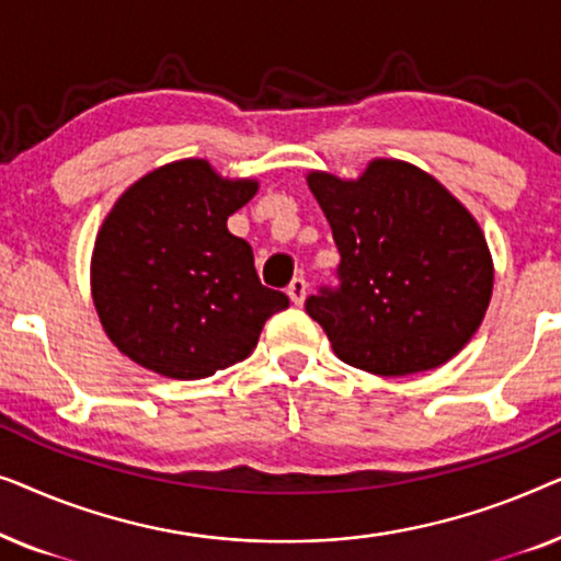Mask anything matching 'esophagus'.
I'll return each mask as SVG.
<instances>
[{
  "mask_svg": "<svg viewBox=\"0 0 561 561\" xmlns=\"http://www.w3.org/2000/svg\"><path fill=\"white\" fill-rule=\"evenodd\" d=\"M288 298L290 301H294L296 306H301L304 304V298H306V280L304 278H294L288 283Z\"/></svg>",
  "mask_w": 561,
  "mask_h": 561,
  "instance_id": "34e87169",
  "label": "esophagus"
}]
</instances>
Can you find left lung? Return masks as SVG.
Masks as SVG:
<instances>
[{
    "label": "left lung",
    "mask_w": 561,
    "mask_h": 561,
    "mask_svg": "<svg viewBox=\"0 0 561 561\" xmlns=\"http://www.w3.org/2000/svg\"><path fill=\"white\" fill-rule=\"evenodd\" d=\"M306 183L342 255L340 288L306 301L334 355L386 378L449 363L493 296V255L470 209L396 158H373L357 179L309 171Z\"/></svg>",
    "instance_id": "obj_1"
}]
</instances>
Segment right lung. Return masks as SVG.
Masks as SVG:
<instances>
[{
    "mask_svg": "<svg viewBox=\"0 0 561 561\" xmlns=\"http://www.w3.org/2000/svg\"><path fill=\"white\" fill-rule=\"evenodd\" d=\"M257 186L183 158L114 202L91 252V298L122 355L173 380L250 357L265 321L288 309L286 294L260 283L250 244L227 229Z\"/></svg>",
    "mask_w": 561,
    "mask_h": 561,
    "instance_id": "obj_1",
    "label": "right lung"
}]
</instances>
